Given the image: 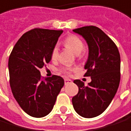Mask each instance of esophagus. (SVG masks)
Wrapping results in <instances>:
<instances>
[{"label": "esophagus", "instance_id": "obj_1", "mask_svg": "<svg viewBox=\"0 0 131 131\" xmlns=\"http://www.w3.org/2000/svg\"><path fill=\"white\" fill-rule=\"evenodd\" d=\"M72 82V81L70 79H68V78H66L65 79V85H68V84H70V83H71Z\"/></svg>", "mask_w": 131, "mask_h": 131}]
</instances>
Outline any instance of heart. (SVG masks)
Listing matches in <instances>:
<instances>
[{
  "label": "heart",
  "mask_w": 131,
  "mask_h": 131,
  "mask_svg": "<svg viewBox=\"0 0 131 131\" xmlns=\"http://www.w3.org/2000/svg\"><path fill=\"white\" fill-rule=\"evenodd\" d=\"M63 43L67 48H69L71 50H73L76 54H79L82 56V52L84 48V42L79 37L74 35V34H70L64 39ZM58 53H59L58 46H53V48L52 49V51H51V58L53 61H56L58 59ZM76 70H77V68H75V67L66 66V67L62 68L61 71L63 73L66 74V75H70L73 72L76 71Z\"/></svg>",
  "instance_id": "1"
}]
</instances>
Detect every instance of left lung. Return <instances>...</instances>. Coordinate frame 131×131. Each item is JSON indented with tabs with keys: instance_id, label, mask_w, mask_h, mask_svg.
<instances>
[{
	"instance_id": "1",
	"label": "left lung",
	"mask_w": 131,
	"mask_h": 131,
	"mask_svg": "<svg viewBox=\"0 0 131 131\" xmlns=\"http://www.w3.org/2000/svg\"><path fill=\"white\" fill-rule=\"evenodd\" d=\"M82 35L89 46L85 77H90L87 85L80 80L73 82L78 93L73 97L75 111L84 118H94L103 113L116 94L120 82V54L115 43L94 25L73 30Z\"/></svg>"
}]
</instances>
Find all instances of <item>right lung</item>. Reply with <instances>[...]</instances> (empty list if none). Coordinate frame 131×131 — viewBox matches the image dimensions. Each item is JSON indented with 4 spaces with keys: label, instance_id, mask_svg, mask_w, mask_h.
Instances as JSON below:
<instances>
[{
    "label": "right lung",
    "instance_id": "add662e5",
    "mask_svg": "<svg viewBox=\"0 0 131 131\" xmlns=\"http://www.w3.org/2000/svg\"><path fill=\"white\" fill-rule=\"evenodd\" d=\"M62 30L35 28L20 37L8 58L9 83L20 106L29 115L42 118L51 112L64 85L53 75L43 79L40 69L51 60V51Z\"/></svg>",
    "mask_w": 131,
    "mask_h": 131
}]
</instances>
